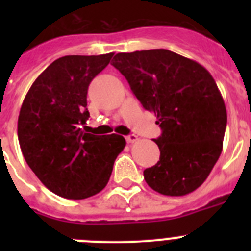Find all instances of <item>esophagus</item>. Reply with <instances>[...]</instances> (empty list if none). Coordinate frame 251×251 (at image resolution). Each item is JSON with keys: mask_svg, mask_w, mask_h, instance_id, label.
Returning <instances> with one entry per match:
<instances>
[{"mask_svg": "<svg viewBox=\"0 0 251 251\" xmlns=\"http://www.w3.org/2000/svg\"><path fill=\"white\" fill-rule=\"evenodd\" d=\"M126 139H127L128 143H134V142L138 141V137L136 134H129V136L126 137Z\"/></svg>", "mask_w": 251, "mask_h": 251, "instance_id": "obj_1", "label": "esophagus"}]
</instances>
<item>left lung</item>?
<instances>
[{
	"instance_id": "1",
	"label": "left lung",
	"mask_w": 251,
	"mask_h": 251,
	"mask_svg": "<svg viewBox=\"0 0 251 251\" xmlns=\"http://www.w3.org/2000/svg\"><path fill=\"white\" fill-rule=\"evenodd\" d=\"M113 66L124 75L162 129L159 161L146 168L158 194L185 196L200 187L223 151L225 103L214 77L195 60L166 49L119 52Z\"/></svg>"
}]
</instances>
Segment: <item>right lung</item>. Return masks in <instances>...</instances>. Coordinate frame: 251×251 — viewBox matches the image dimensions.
I'll list each match as a JSON object with an SVG mask.
<instances>
[{"instance_id": "add662e5", "label": "right lung", "mask_w": 251, "mask_h": 251, "mask_svg": "<svg viewBox=\"0 0 251 251\" xmlns=\"http://www.w3.org/2000/svg\"><path fill=\"white\" fill-rule=\"evenodd\" d=\"M113 55L55 60L31 85L20 109L17 136L28 167L45 187L65 199L99 194L126 147L122 136H94L85 126L89 84Z\"/></svg>"}]
</instances>
